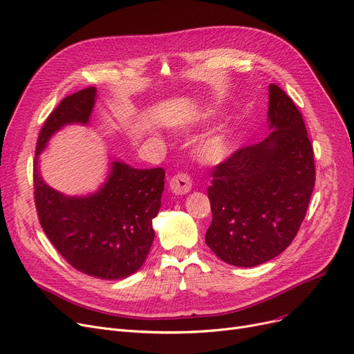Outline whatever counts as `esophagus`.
<instances>
[{"label":"esophagus","mask_w":354,"mask_h":354,"mask_svg":"<svg viewBox=\"0 0 354 354\" xmlns=\"http://www.w3.org/2000/svg\"><path fill=\"white\" fill-rule=\"evenodd\" d=\"M169 188H170V191H172L176 195L188 194L191 191V188H192L191 176L188 174H184V172L176 174L175 176L170 178Z\"/></svg>","instance_id":"34e87169"}]
</instances>
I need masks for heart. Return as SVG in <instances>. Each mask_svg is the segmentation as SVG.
<instances>
[{
    "label": "heart",
    "instance_id": "1",
    "mask_svg": "<svg viewBox=\"0 0 354 354\" xmlns=\"http://www.w3.org/2000/svg\"><path fill=\"white\" fill-rule=\"evenodd\" d=\"M232 150V137L227 129H218L216 133L204 137L197 149L195 154L203 163H218L226 159L227 154Z\"/></svg>",
    "mask_w": 354,
    "mask_h": 354
}]
</instances>
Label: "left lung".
Segmentation results:
<instances>
[{"instance_id": "obj_1", "label": "left lung", "mask_w": 354, "mask_h": 354, "mask_svg": "<svg viewBox=\"0 0 354 354\" xmlns=\"http://www.w3.org/2000/svg\"><path fill=\"white\" fill-rule=\"evenodd\" d=\"M266 140L233 151L212 172L213 221L205 243L225 263L255 267L280 255L297 234L315 187V162L302 113L270 84Z\"/></svg>"}]
</instances>
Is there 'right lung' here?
<instances>
[{"label":"right lung","mask_w":354,"mask_h":354,"mask_svg":"<svg viewBox=\"0 0 354 354\" xmlns=\"http://www.w3.org/2000/svg\"><path fill=\"white\" fill-rule=\"evenodd\" d=\"M96 87L64 97L39 133L33 163L35 205L45 234L75 270L103 280H121L141 268L154 239L153 218L162 205L165 169H134L112 162V172L96 194L65 197L48 187L37 156L61 127L87 124Z\"/></svg>","instance_id":"add662e5"}]
</instances>
